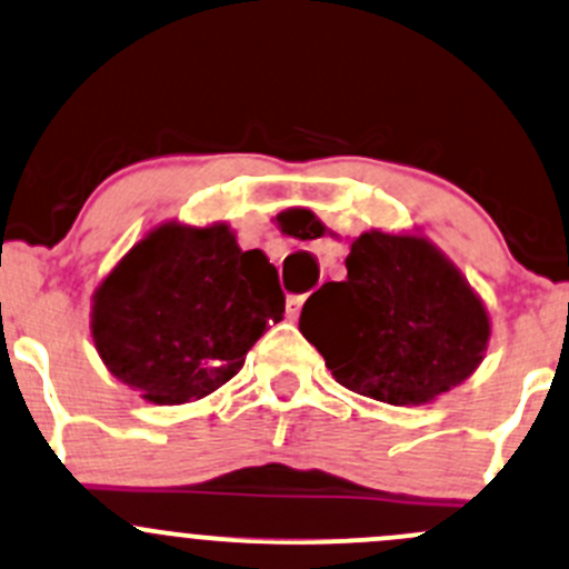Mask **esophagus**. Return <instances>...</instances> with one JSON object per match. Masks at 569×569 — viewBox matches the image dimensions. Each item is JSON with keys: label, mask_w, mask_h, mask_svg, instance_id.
Wrapping results in <instances>:
<instances>
[{"label": "esophagus", "mask_w": 569, "mask_h": 569, "mask_svg": "<svg viewBox=\"0 0 569 569\" xmlns=\"http://www.w3.org/2000/svg\"><path fill=\"white\" fill-rule=\"evenodd\" d=\"M302 302H305L302 295H291L289 300H286V316H289V319H297L302 310Z\"/></svg>", "instance_id": "obj_1"}]
</instances>
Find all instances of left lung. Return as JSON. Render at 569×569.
<instances>
[{"mask_svg": "<svg viewBox=\"0 0 569 569\" xmlns=\"http://www.w3.org/2000/svg\"><path fill=\"white\" fill-rule=\"evenodd\" d=\"M346 269V280L321 286L300 316V332L338 385L420 406L475 373L490 338L486 305L426 237L365 231Z\"/></svg>", "mask_w": 569, "mask_h": 569, "instance_id": "obj_1", "label": "left lung"}]
</instances>
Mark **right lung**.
<instances>
[{"mask_svg":"<svg viewBox=\"0 0 569 569\" xmlns=\"http://www.w3.org/2000/svg\"><path fill=\"white\" fill-rule=\"evenodd\" d=\"M283 310L278 269L261 250L239 248L229 226L163 223L94 291L92 338L119 381L174 406L237 376Z\"/></svg>","mask_w":569,"mask_h":569,"instance_id":"add662e5","label":"right lung"}]
</instances>
